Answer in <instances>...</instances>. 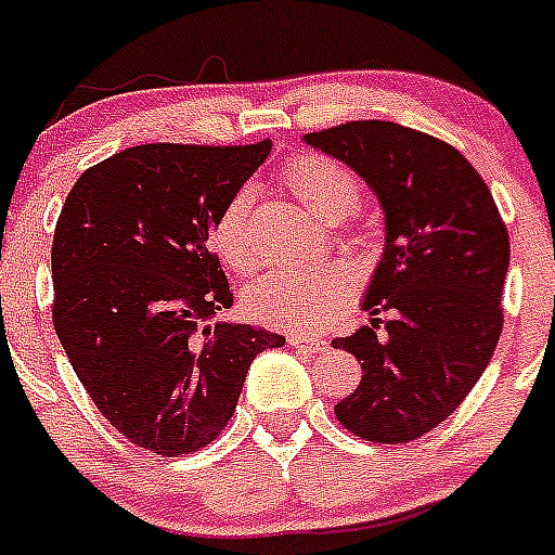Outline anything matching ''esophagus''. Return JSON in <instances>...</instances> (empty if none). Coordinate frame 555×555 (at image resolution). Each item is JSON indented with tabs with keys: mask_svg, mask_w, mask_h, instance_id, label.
Returning a JSON list of instances; mask_svg holds the SVG:
<instances>
[{
	"mask_svg": "<svg viewBox=\"0 0 555 555\" xmlns=\"http://www.w3.org/2000/svg\"><path fill=\"white\" fill-rule=\"evenodd\" d=\"M287 345H293V348L312 350V353H323V350L328 348V341L318 339V336H307V334H289Z\"/></svg>",
	"mask_w": 555,
	"mask_h": 555,
	"instance_id": "34e87169",
	"label": "esophagus"
}]
</instances>
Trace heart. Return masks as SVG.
<instances>
[{
  "instance_id": "b5f03b06",
  "label": "heart",
  "mask_w": 555,
  "mask_h": 555,
  "mask_svg": "<svg viewBox=\"0 0 555 555\" xmlns=\"http://www.w3.org/2000/svg\"><path fill=\"white\" fill-rule=\"evenodd\" d=\"M284 183L295 199L325 221L350 216L359 207L361 189L348 167L325 155L304 153L284 169ZM251 189H237L216 216L210 230V246L230 271L248 273L257 266L251 235H248V210ZM350 298V276L336 266L304 268V271H276L254 279L243 293V309L251 320L273 328H312L328 323L345 309Z\"/></svg>"
}]
</instances>
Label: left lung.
Listing matches in <instances>:
<instances>
[{
    "label": "left lung",
    "mask_w": 555,
    "mask_h": 555,
    "mask_svg": "<svg viewBox=\"0 0 555 555\" xmlns=\"http://www.w3.org/2000/svg\"><path fill=\"white\" fill-rule=\"evenodd\" d=\"M304 142L348 164L386 216V246L361 304L370 325L331 341L364 372L334 413L364 441H416L457 411L493 359L506 224L465 155L429 133L356 120ZM380 311L392 318L377 332Z\"/></svg>",
    "instance_id": "left-lung-1"
}]
</instances>
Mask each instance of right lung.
<instances>
[{"mask_svg":"<svg viewBox=\"0 0 555 555\" xmlns=\"http://www.w3.org/2000/svg\"><path fill=\"white\" fill-rule=\"evenodd\" d=\"M271 142L139 144L87 169L51 246L54 328L98 411L128 441L175 457L232 418L254 356L284 336L219 320L230 282L216 216Z\"/></svg>","mask_w":555,"mask_h":555,"instance_id":"add662e5","label":"right lung"}]
</instances>
